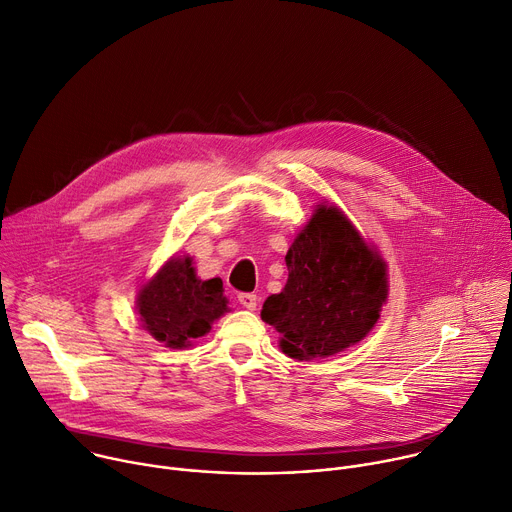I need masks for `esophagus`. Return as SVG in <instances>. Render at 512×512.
<instances>
[{
    "instance_id": "1",
    "label": "esophagus",
    "mask_w": 512,
    "mask_h": 512,
    "mask_svg": "<svg viewBox=\"0 0 512 512\" xmlns=\"http://www.w3.org/2000/svg\"><path fill=\"white\" fill-rule=\"evenodd\" d=\"M238 302L244 306V309H248V311H256V306H258V296H256V294H252V292H242V294H238Z\"/></svg>"
}]
</instances>
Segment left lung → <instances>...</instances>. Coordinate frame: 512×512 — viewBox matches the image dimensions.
<instances>
[{"mask_svg":"<svg viewBox=\"0 0 512 512\" xmlns=\"http://www.w3.org/2000/svg\"><path fill=\"white\" fill-rule=\"evenodd\" d=\"M288 280L266 298L262 321L292 359L331 357L359 343L381 317L387 264L337 206H317L286 252Z\"/></svg>","mask_w":512,"mask_h":512,"instance_id":"1","label":"left lung"}]
</instances>
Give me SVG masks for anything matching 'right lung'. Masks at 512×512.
<instances>
[{"label": "right lung", "mask_w": 512, "mask_h": 512, "mask_svg": "<svg viewBox=\"0 0 512 512\" xmlns=\"http://www.w3.org/2000/svg\"><path fill=\"white\" fill-rule=\"evenodd\" d=\"M137 313L143 329L159 343L185 349L228 313L224 282L197 278L191 256H173L141 286Z\"/></svg>", "instance_id": "add662e5"}]
</instances>
